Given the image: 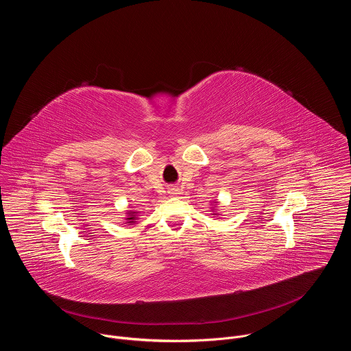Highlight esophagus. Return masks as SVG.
<instances>
[{"label": "esophagus", "mask_w": 351, "mask_h": 351, "mask_svg": "<svg viewBox=\"0 0 351 351\" xmlns=\"http://www.w3.org/2000/svg\"><path fill=\"white\" fill-rule=\"evenodd\" d=\"M173 194H178V193H176V190H175V191H173Z\"/></svg>", "instance_id": "1"}]
</instances>
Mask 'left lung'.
<instances>
[{
  "mask_svg": "<svg viewBox=\"0 0 351 351\" xmlns=\"http://www.w3.org/2000/svg\"><path fill=\"white\" fill-rule=\"evenodd\" d=\"M214 215H215V214H214Z\"/></svg>",
  "mask_w": 351,
  "mask_h": 351,
  "instance_id": "1",
  "label": "left lung"
}]
</instances>
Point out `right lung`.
<instances>
[{"mask_svg":"<svg viewBox=\"0 0 351 351\" xmlns=\"http://www.w3.org/2000/svg\"><path fill=\"white\" fill-rule=\"evenodd\" d=\"M128 214H129V215H128V218H126V221H128L126 223H134V222H136V219H137V218H136V213L129 211Z\"/></svg>","mask_w":351,"mask_h":351,"instance_id":"add662e5","label":"right lung"}]
</instances>
